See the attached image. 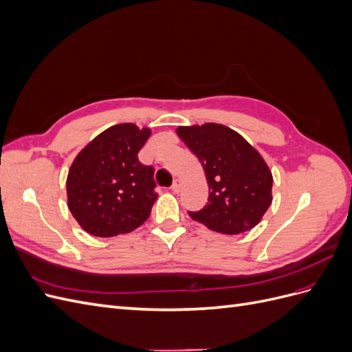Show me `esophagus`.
I'll return each instance as SVG.
<instances>
[{
  "mask_svg": "<svg viewBox=\"0 0 352 352\" xmlns=\"http://www.w3.org/2000/svg\"><path fill=\"white\" fill-rule=\"evenodd\" d=\"M180 189H182V182H180L179 179H176L175 182H173V185H172V190H173L175 194H179Z\"/></svg>",
  "mask_w": 352,
  "mask_h": 352,
  "instance_id": "obj_1",
  "label": "esophagus"
}]
</instances>
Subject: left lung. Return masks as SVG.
<instances>
[{
  "label": "left lung",
  "instance_id": "8db88e82",
  "mask_svg": "<svg viewBox=\"0 0 352 352\" xmlns=\"http://www.w3.org/2000/svg\"><path fill=\"white\" fill-rule=\"evenodd\" d=\"M176 133L198 157L208 184L207 206L189 212L190 219L225 235L257 226L273 199L272 170L263 155L225 124L179 126Z\"/></svg>",
  "mask_w": 352,
  "mask_h": 352
}]
</instances>
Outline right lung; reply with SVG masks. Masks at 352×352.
Returning a JSON list of instances; mask_svg holds the SVG:
<instances>
[{"mask_svg": "<svg viewBox=\"0 0 352 352\" xmlns=\"http://www.w3.org/2000/svg\"><path fill=\"white\" fill-rule=\"evenodd\" d=\"M150 127L119 123L105 129L74 157L66 180L67 207L92 236L131 233L150 217L157 194L154 168L138 160Z\"/></svg>", "mask_w": 352, "mask_h": 352, "instance_id": "right-lung-1", "label": "right lung"}]
</instances>
